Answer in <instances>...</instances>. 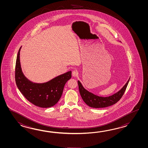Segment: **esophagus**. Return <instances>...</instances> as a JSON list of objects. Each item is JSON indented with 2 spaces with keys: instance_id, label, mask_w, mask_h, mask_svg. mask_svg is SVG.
Instances as JSON below:
<instances>
[{
  "instance_id": "1",
  "label": "esophagus",
  "mask_w": 148,
  "mask_h": 148,
  "mask_svg": "<svg viewBox=\"0 0 148 148\" xmlns=\"http://www.w3.org/2000/svg\"><path fill=\"white\" fill-rule=\"evenodd\" d=\"M72 74H73V77H75V76H77V75H78V71H76V70H73V73H72Z\"/></svg>"
}]
</instances>
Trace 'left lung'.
Returning a JSON list of instances; mask_svg holds the SVG:
<instances>
[{
    "instance_id": "left-lung-1",
    "label": "left lung",
    "mask_w": 148,
    "mask_h": 148,
    "mask_svg": "<svg viewBox=\"0 0 148 148\" xmlns=\"http://www.w3.org/2000/svg\"><path fill=\"white\" fill-rule=\"evenodd\" d=\"M130 79L120 91L112 96L106 97H99L93 94L90 92H89L84 88L81 82L78 81L80 94L85 103L90 107L96 108L108 107L116 104L118 101H120V99L124 94V92L129 84Z\"/></svg>"
}]
</instances>
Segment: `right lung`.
Returning <instances> with one entry per match:
<instances>
[{
	"label": "right lung",
	"mask_w": 148,
	"mask_h": 148,
	"mask_svg": "<svg viewBox=\"0 0 148 148\" xmlns=\"http://www.w3.org/2000/svg\"><path fill=\"white\" fill-rule=\"evenodd\" d=\"M20 47L16 59L15 82L19 91L30 103L42 108L52 107L59 101L64 86L71 78V71H68L43 84L30 82L23 75L20 64Z\"/></svg>",
	"instance_id": "obj_1"
}]
</instances>
